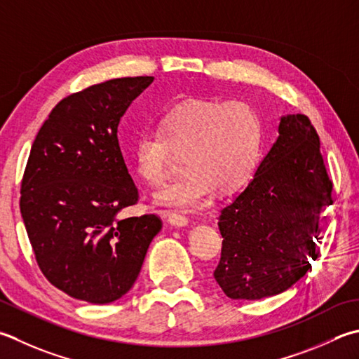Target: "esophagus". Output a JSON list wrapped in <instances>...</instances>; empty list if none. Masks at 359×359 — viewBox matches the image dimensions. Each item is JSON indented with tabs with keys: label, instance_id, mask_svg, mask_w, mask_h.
<instances>
[{
	"label": "esophagus",
	"instance_id": "obj_1",
	"mask_svg": "<svg viewBox=\"0 0 359 359\" xmlns=\"http://www.w3.org/2000/svg\"><path fill=\"white\" fill-rule=\"evenodd\" d=\"M168 222H170L172 227L182 229V227L188 226V217L177 215V213H168Z\"/></svg>",
	"mask_w": 359,
	"mask_h": 359
}]
</instances>
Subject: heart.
<instances>
[{"label": "heart", "instance_id": "heart-1", "mask_svg": "<svg viewBox=\"0 0 359 359\" xmlns=\"http://www.w3.org/2000/svg\"><path fill=\"white\" fill-rule=\"evenodd\" d=\"M263 124L244 101L191 100L160 118L158 129L138 133L132 147L137 174L147 185L165 184L174 154L185 172L154 196L160 207L196 212L216 189L231 194L248 184L259 158Z\"/></svg>", "mask_w": 359, "mask_h": 359}]
</instances>
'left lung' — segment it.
<instances>
[{
	"label": "left lung",
	"mask_w": 359,
	"mask_h": 359,
	"mask_svg": "<svg viewBox=\"0 0 359 359\" xmlns=\"http://www.w3.org/2000/svg\"><path fill=\"white\" fill-rule=\"evenodd\" d=\"M333 184L308 116H280L278 137L244 191L222 208L215 280L227 297L259 300L297 283L319 255Z\"/></svg>",
	"instance_id": "obj_1"
}]
</instances>
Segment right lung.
Listing matches in <instances>:
<instances>
[{
    "mask_svg": "<svg viewBox=\"0 0 359 359\" xmlns=\"http://www.w3.org/2000/svg\"><path fill=\"white\" fill-rule=\"evenodd\" d=\"M152 76L121 77L62 100L41 126L21 182L20 212L45 277L104 305L135 283L160 229L156 215L119 217L138 201L118 126Z\"/></svg>",
    "mask_w": 359,
    "mask_h": 359,
    "instance_id": "1",
    "label": "right lung"
}]
</instances>
